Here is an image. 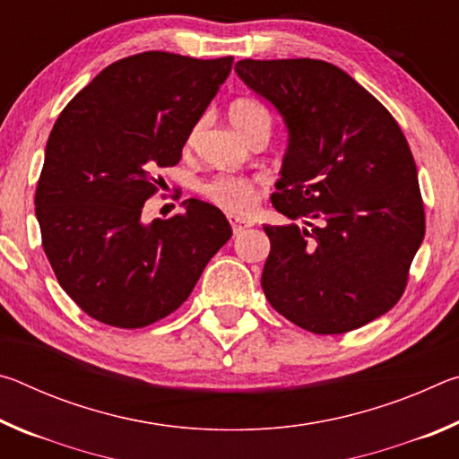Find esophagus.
I'll list each match as a JSON object with an SVG mask.
<instances>
[{
  "instance_id": "obj_1",
  "label": "esophagus",
  "mask_w": 459,
  "mask_h": 459,
  "mask_svg": "<svg viewBox=\"0 0 459 459\" xmlns=\"http://www.w3.org/2000/svg\"><path fill=\"white\" fill-rule=\"evenodd\" d=\"M229 222L232 230H235V235H238V232H243L245 229L253 227V221L251 219H243V216H237V214H229Z\"/></svg>"
}]
</instances>
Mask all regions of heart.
<instances>
[{
    "mask_svg": "<svg viewBox=\"0 0 459 459\" xmlns=\"http://www.w3.org/2000/svg\"><path fill=\"white\" fill-rule=\"evenodd\" d=\"M229 119L247 139H251L257 131L271 129V113L265 105L255 99L243 97L232 100L229 107ZM200 192L216 206L232 212H247L257 200V190H255L251 180L230 174L211 178L200 186Z\"/></svg>",
    "mask_w": 459,
    "mask_h": 459,
    "instance_id": "obj_1",
    "label": "heart"
}]
</instances>
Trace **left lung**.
<instances>
[{
	"label": "left lung",
	"mask_w": 459,
	"mask_h": 459,
	"mask_svg": "<svg viewBox=\"0 0 459 459\" xmlns=\"http://www.w3.org/2000/svg\"><path fill=\"white\" fill-rule=\"evenodd\" d=\"M235 71L287 127L271 202L291 222L263 227L271 240L265 298L314 333L377 320L405 291L425 235L415 160L401 127L330 62L247 58Z\"/></svg>",
	"instance_id": "left-lung-1"
}]
</instances>
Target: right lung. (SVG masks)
<instances>
[{"mask_svg":"<svg viewBox=\"0 0 459 459\" xmlns=\"http://www.w3.org/2000/svg\"><path fill=\"white\" fill-rule=\"evenodd\" d=\"M232 68L142 52L100 71L54 123L36 188L46 257L82 312L143 328L180 307L232 229L219 208L184 200V214L142 221L155 168L182 147Z\"/></svg>","mask_w":459,"mask_h":459,"instance_id":"1","label":"right lung"}]
</instances>
